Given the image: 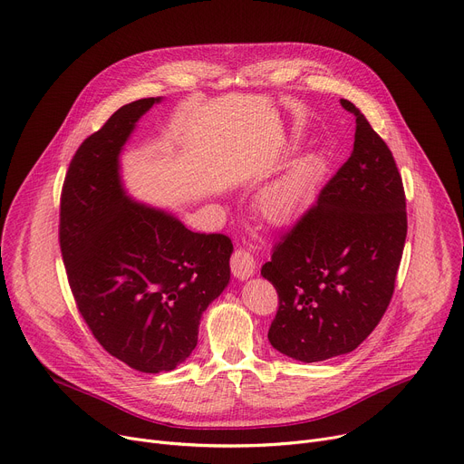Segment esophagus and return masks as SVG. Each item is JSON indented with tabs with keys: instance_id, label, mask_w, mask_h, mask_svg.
<instances>
[{
	"instance_id": "obj_1",
	"label": "esophagus",
	"mask_w": 464,
	"mask_h": 464,
	"mask_svg": "<svg viewBox=\"0 0 464 464\" xmlns=\"http://www.w3.org/2000/svg\"><path fill=\"white\" fill-rule=\"evenodd\" d=\"M230 267H232V275L237 280H246V278H251L255 275L256 262H255L251 253L245 251V248H237V251L232 255Z\"/></svg>"
}]
</instances>
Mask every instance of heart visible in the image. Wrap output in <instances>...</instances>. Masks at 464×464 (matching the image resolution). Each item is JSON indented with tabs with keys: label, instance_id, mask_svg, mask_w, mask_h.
<instances>
[{
	"label": "heart",
	"instance_id": "obj_1",
	"mask_svg": "<svg viewBox=\"0 0 464 464\" xmlns=\"http://www.w3.org/2000/svg\"><path fill=\"white\" fill-rule=\"evenodd\" d=\"M324 161L317 154L308 152L294 160L256 195V209L260 218L275 227L294 223L322 178Z\"/></svg>",
	"mask_w": 464,
	"mask_h": 464
}]
</instances>
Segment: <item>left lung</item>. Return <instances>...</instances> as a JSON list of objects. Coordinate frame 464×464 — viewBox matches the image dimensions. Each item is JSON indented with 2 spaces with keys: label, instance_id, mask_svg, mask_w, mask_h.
<instances>
[{
  "label": "left lung",
  "instance_id": "8db88e82",
  "mask_svg": "<svg viewBox=\"0 0 464 464\" xmlns=\"http://www.w3.org/2000/svg\"><path fill=\"white\" fill-rule=\"evenodd\" d=\"M340 103L356 117L351 158L262 267L278 294L267 338L301 362L351 353L372 334L394 294L407 237L394 156L349 100Z\"/></svg>",
  "mask_w": 464,
  "mask_h": 464
}]
</instances>
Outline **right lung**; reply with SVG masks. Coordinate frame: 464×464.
<instances>
[{"label":"right lung","mask_w":464,"mask_h":464,"mask_svg":"<svg viewBox=\"0 0 464 464\" xmlns=\"http://www.w3.org/2000/svg\"><path fill=\"white\" fill-rule=\"evenodd\" d=\"M160 102L126 103L87 137L61 195V253L78 308L102 347L142 373L189 359L204 310L228 286L234 251L227 236L191 232L122 182L124 145Z\"/></svg>","instance_id":"right-lung-1"}]
</instances>
